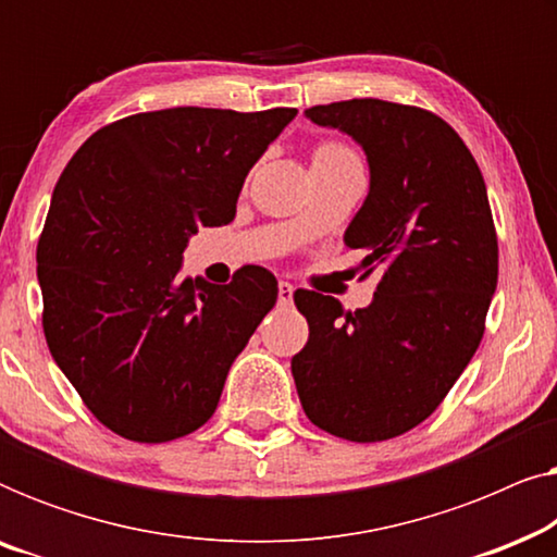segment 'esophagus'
Returning a JSON list of instances; mask_svg holds the SVG:
<instances>
[{"mask_svg":"<svg viewBox=\"0 0 557 557\" xmlns=\"http://www.w3.org/2000/svg\"><path fill=\"white\" fill-rule=\"evenodd\" d=\"M292 301H294V286L288 284V281H278V304L288 307Z\"/></svg>","mask_w":557,"mask_h":557,"instance_id":"34e87169","label":"esophagus"}]
</instances>
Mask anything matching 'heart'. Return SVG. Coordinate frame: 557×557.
<instances>
[{"label": "heart", "mask_w": 557, "mask_h": 557, "mask_svg": "<svg viewBox=\"0 0 557 557\" xmlns=\"http://www.w3.org/2000/svg\"><path fill=\"white\" fill-rule=\"evenodd\" d=\"M345 159H355V154L339 144H322L314 151V162H345Z\"/></svg>", "instance_id": "heart-1"}]
</instances>
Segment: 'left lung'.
Wrapping results in <instances>:
<instances>
[{"label": "left lung", "mask_w": 557, "mask_h": 557, "mask_svg": "<svg viewBox=\"0 0 557 557\" xmlns=\"http://www.w3.org/2000/svg\"><path fill=\"white\" fill-rule=\"evenodd\" d=\"M304 116L347 134L370 189L345 231L377 269L370 307L296 292L309 342L292 360L304 413L332 436L370 444L423 423L474 357L497 288V235L482 172L444 119L352 98Z\"/></svg>", "instance_id": "obj_1"}]
</instances>
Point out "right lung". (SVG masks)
<instances>
[{
	"label": "right lung",
	"mask_w": 557,
	"mask_h": 557,
	"mask_svg": "<svg viewBox=\"0 0 557 557\" xmlns=\"http://www.w3.org/2000/svg\"><path fill=\"white\" fill-rule=\"evenodd\" d=\"M296 109H164L96 132L60 174L37 243L52 360L119 436L164 444L215 413L276 304L271 271L180 278L197 227L227 225L250 166Z\"/></svg>",
	"instance_id": "right-lung-1"
}]
</instances>
